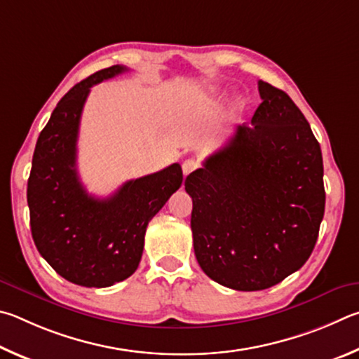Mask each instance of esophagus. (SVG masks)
<instances>
[{"mask_svg": "<svg viewBox=\"0 0 359 359\" xmlns=\"http://www.w3.org/2000/svg\"><path fill=\"white\" fill-rule=\"evenodd\" d=\"M197 168H198V162L196 159H186L183 162V173L184 175H189V173L194 172V170H197Z\"/></svg>", "mask_w": 359, "mask_h": 359, "instance_id": "obj_1", "label": "esophagus"}]
</instances>
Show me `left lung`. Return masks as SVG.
<instances>
[{"label":"left lung","mask_w":359,"mask_h":359,"mask_svg":"<svg viewBox=\"0 0 359 359\" xmlns=\"http://www.w3.org/2000/svg\"><path fill=\"white\" fill-rule=\"evenodd\" d=\"M262 104L224 148L184 181L194 250L205 274L240 292L298 271L325 212L317 138L288 94L259 81Z\"/></svg>","instance_id":"1"}]
</instances>
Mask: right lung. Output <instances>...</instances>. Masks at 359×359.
Wrapping results in <instances>:
<instances>
[{
    "mask_svg": "<svg viewBox=\"0 0 359 359\" xmlns=\"http://www.w3.org/2000/svg\"><path fill=\"white\" fill-rule=\"evenodd\" d=\"M102 69L62 97L37 138L28 178L31 235L61 278L81 287H110L140 263L148 222L183 183L180 163L124 183L107 198L93 197L77 173L80 116L93 85L126 72Z\"/></svg>",
    "mask_w": 359,
    "mask_h": 359,
    "instance_id": "obj_1",
    "label": "right lung"
}]
</instances>
